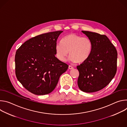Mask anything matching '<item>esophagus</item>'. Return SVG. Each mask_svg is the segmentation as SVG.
<instances>
[{
    "instance_id": "obj_1",
    "label": "esophagus",
    "mask_w": 127,
    "mask_h": 127,
    "mask_svg": "<svg viewBox=\"0 0 127 127\" xmlns=\"http://www.w3.org/2000/svg\"><path fill=\"white\" fill-rule=\"evenodd\" d=\"M68 68L69 69H73V67H72V66H70V65H69V67H68Z\"/></svg>"
}]
</instances>
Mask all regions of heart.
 Returning <instances> with one entry per match:
<instances>
[{"mask_svg":"<svg viewBox=\"0 0 127 127\" xmlns=\"http://www.w3.org/2000/svg\"><path fill=\"white\" fill-rule=\"evenodd\" d=\"M58 59L65 61L69 53L68 60L72 63H83L89 58L92 50V43L88 38L75 33H70L57 43L55 47Z\"/></svg>","mask_w":127,"mask_h":127,"instance_id":"heart-1","label":"heart"}]
</instances>
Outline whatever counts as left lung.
<instances>
[{
  "label": "left lung",
  "instance_id": "1",
  "mask_svg": "<svg viewBox=\"0 0 127 127\" xmlns=\"http://www.w3.org/2000/svg\"><path fill=\"white\" fill-rule=\"evenodd\" d=\"M92 43L88 59L77 66V84L81 91L90 93L102 89L110 83L117 72V50L105 35L82 31Z\"/></svg>",
  "mask_w": 127,
  "mask_h": 127
}]
</instances>
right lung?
<instances>
[{"mask_svg":"<svg viewBox=\"0 0 127 127\" xmlns=\"http://www.w3.org/2000/svg\"><path fill=\"white\" fill-rule=\"evenodd\" d=\"M63 31L43 33L25 42L15 56L17 80L36 95L51 93L68 65L55 57V47Z\"/></svg>","mask_w":127,"mask_h":127,"instance_id":"obj_1","label":"right lung"}]
</instances>
